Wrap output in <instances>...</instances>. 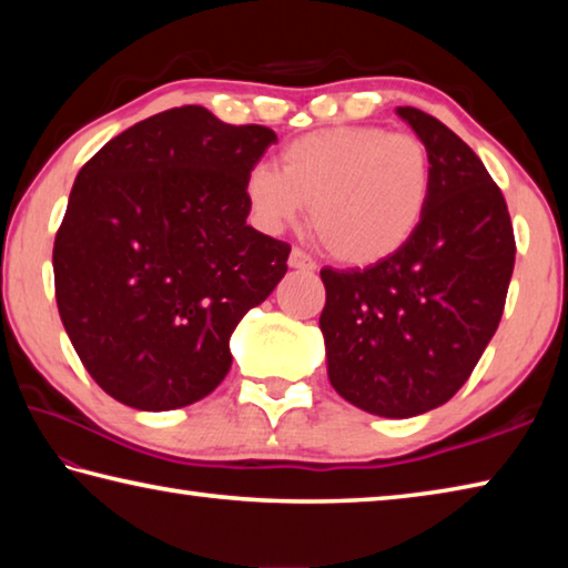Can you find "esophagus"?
<instances>
[{
    "instance_id": "34e87169",
    "label": "esophagus",
    "mask_w": 568,
    "mask_h": 568,
    "mask_svg": "<svg viewBox=\"0 0 568 568\" xmlns=\"http://www.w3.org/2000/svg\"><path fill=\"white\" fill-rule=\"evenodd\" d=\"M287 265L291 267H295V271H315V261L311 255L305 253V250H301V247H293L291 250V257H287Z\"/></svg>"
}]
</instances>
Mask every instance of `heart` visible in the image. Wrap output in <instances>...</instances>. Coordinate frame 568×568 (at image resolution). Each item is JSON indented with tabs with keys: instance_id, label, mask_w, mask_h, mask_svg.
<instances>
[{
	"instance_id": "b5f03b06",
	"label": "heart",
	"mask_w": 568,
	"mask_h": 568,
	"mask_svg": "<svg viewBox=\"0 0 568 568\" xmlns=\"http://www.w3.org/2000/svg\"><path fill=\"white\" fill-rule=\"evenodd\" d=\"M245 197L267 230L295 225L307 205L315 235L333 257L368 265L416 233L430 197V158L408 132L321 130L283 150L281 172L250 170Z\"/></svg>"
}]
</instances>
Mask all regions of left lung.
I'll return each instance as SVG.
<instances>
[{"mask_svg":"<svg viewBox=\"0 0 568 568\" xmlns=\"http://www.w3.org/2000/svg\"><path fill=\"white\" fill-rule=\"evenodd\" d=\"M398 114L430 158L426 215L376 265L321 271L328 378L383 418L418 416L456 396L501 323L516 261L506 200L476 152L426 112Z\"/></svg>","mask_w":568,"mask_h":568,"instance_id":"1","label":"left lung"}]
</instances>
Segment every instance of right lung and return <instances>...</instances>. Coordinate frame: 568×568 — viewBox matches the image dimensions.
<instances>
[{"label": "right lung", "mask_w": 568, "mask_h": 568, "mask_svg": "<svg viewBox=\"0 0 568 568\" xmlns=\"http://www.w3.org/2000/svg\"><path fill=\"white\" fill-rule=\"evenodd\" d=\"M273 142L271 128L185 104L82 165L54 237V295L82 365L114 400L172 410L227 376L230 335L291 255L245 223V178Z\"/></svg>", "instance_id": "obj_1"}]
</instances>
